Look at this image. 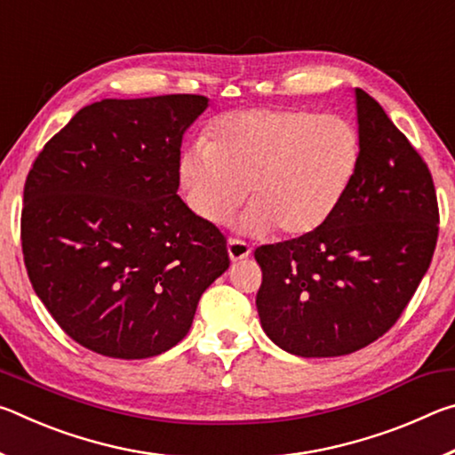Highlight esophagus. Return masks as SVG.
Here are the masks:
<instances>
[{"mask_svg":"<svg viewBox=\"0 0 455 455\" xmlns=\"http://www.w3.org/2000/svg\"><path fill=\"white\" fill-rule=\"evenodd\" d=\"M251 255V246L243 243V241H236V238H228V257L230 260H243Z\"/></svg>","mask_w":455,"mask_h":455,"instance_id":"1","label":"esophagus"}]
</instances>
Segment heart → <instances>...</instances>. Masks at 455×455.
<instances>
[{"label":"heart","instance_id":"heart-1","mask_svg":"<svg viewBox=\"0 0 455 455\" xmlns=\"http://www.w3.org/2000/svg\"><path fill=\"white\" fill-rule=\"evenodd\" d=\"M359 158V132L347 118L255 108L225 114L212 122L206 140L187 146L179 182L184 203L203 222H225L249 188L244 230L305 236L341 204Z\"/></svg>","mask_w":455,"mask_h":455}]
</instances>
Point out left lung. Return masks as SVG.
Listing matches in <instances>:
<instances>
[{
    "label": "left lung",
    "instance_id": "1",
    "mask_svg": "<svg viewBox=\"0 0 455 455\" xmlns=\"http://www.w3.org/2000/svg\"><path fill=\"white\" fill-rule=\"evenodd\" d=\"M361 158L321 228L263 244L257 309L299 357L349 355L402 317L434 257L440 209L427 164L367 92L355 88Z\"/></svg>",
    "mask_w": 455,
    "mask_h": 455
}]
</instances>
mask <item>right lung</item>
<instances>
[{
    "mask_svg": "<svg viewBox=\"0 0 455 455\" xmlns=\"http://www.w3.org/2000/svg\"><path fill=\"white\" fill-rule=\"evenodd\" d=\"M196 94L102 100L37 154L24 187L21 251L36 295L100 355L146 359L187 337L200 295L230 260L220 230L179 190Z\"/></svg>",
    "mask_w": 455,
    "mask_h": 455,
    "instance_id": "1",
    "label": "right lung"
}]
</instances>
